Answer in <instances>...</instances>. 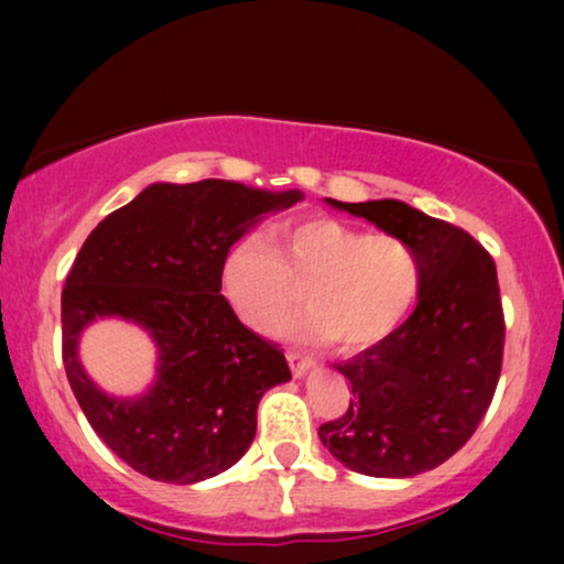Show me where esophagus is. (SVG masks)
<instances>
[{
	"instance_id": "obj_1",
	"label": "esophagus",
	"mask_w": 564,
	"mask_h": 564,
	"mask_svg": "<svg viewBox=\"0 0 564 564\" xmlns=\"http://www.w3.org/2000/svg\"><path fill=\"white\" fill-rule=\"evenodd\" d=\"M288 361H290V367H292V372H295V377H305L307 369H311V365H313L311 359L303 357V354H297V351H288Z\"/></svg>"
}]
</instances>
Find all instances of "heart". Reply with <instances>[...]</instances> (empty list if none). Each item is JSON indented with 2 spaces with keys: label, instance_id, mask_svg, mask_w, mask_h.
Here are the masks:
<instances>
[{
  "label": "heart",
  "instance_id": "heart-1",
  "mask_svg": "<svg viewBox=\"0 0 564 564\" xmlns=\"http://www.w3.org/2000/svg\"><path fill=\"white\" fill-rule=\"evenodd\" d=\"M421 276V257L405 238L307 218L276 230L274 249L257 234L238 238L223 259L220 295L238 318L267 328L295 303L297 284L311 305L276 323L280 334L365 349L403 323Z\"/></svg>",
  "mask_w": 564,
  "mask_h": 564
}]
</instances>
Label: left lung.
<instances>
[{
    "label": "left lung",
    "mask_w": 564,
    "mask_h": 564,
    "mask_svg": "<svg viewBox=\"0 0 564 564\" xmlns=\"http://www.w3.org/2000/svg\"><path fill=\"white\" fill-rule=\"evenodd\" d=\"M326 205L413 243L423 276L403 326L334 365L354 400L318 436L359 475L429 473L465 446L496 392L506 336L496 264L465 230L400 199Z\"/></svg>",
    "instance_id": "8db88e82"
}]
</instances>
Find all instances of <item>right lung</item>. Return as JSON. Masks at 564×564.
Wrapping results in <instances>:
<instances>
[{
	"instance_id": "1",
	"label": "right lung",
	"mask_w": 564,
	"mask_h": 564,
	"mask_svg": "<svg viewBox=\"0 0 564 564\" xmlns=\"http://www.w3.org/2000/svg\"><path fill=\"white\" fill-rule=\"evenodd\" d=\"M300 189L241 182H153L84 241L61 292L68 384L97 436L151 480L195 485L234 467L257 436V408L292 380L288 359L220 295L230 246ZM126 319L158 346V375L133 399L98 388L78 359L97 319Z\"/></svg>"
}]
</instances>
